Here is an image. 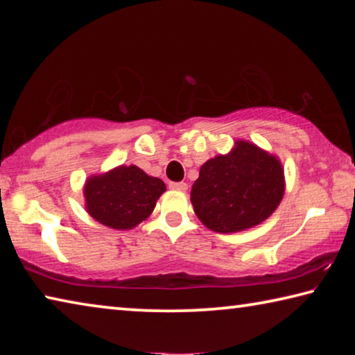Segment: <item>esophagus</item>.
Masks as SVG:
<instances>
[{
	"label": "esophagus",
	"mask_w": 355,
	"mask_h": 355,
	"mask_svg": "<svg viewBox=\"0 0 355 355\" xmlns=\"http://www.w3.org/2000/svg\"><path fill=\"white\" fill-rule=\"evenodd\" d=\"M169 188L173 189V191H182V192H184L186 189H188V184H186L184 182H171V183H169Z\"/></svg>",
	"instance_id": "esophagus-1"
}]
</instances>
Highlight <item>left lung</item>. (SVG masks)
I'll list each match as a JSON object with an SVG mask.
<instances>
[{"instance_id":"1","label":"left lung","mask_w":355,"mask_h":355,"mask_svg":"<svg viewBox=\"0 0 355 355\" xmlns=\"http://www.w3.org/2000/svg\"><path fill=\"white\" fill-rule=\"evenodd\" d=\"M280 161L255 144L236 141L227 155L200 167L191 202L203 225L218 233H235L261 224L284 197Z\"/></svg>"}]
</instances>
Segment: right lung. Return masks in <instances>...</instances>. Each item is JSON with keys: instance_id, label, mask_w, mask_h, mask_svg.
<instances>
[{"instance_id": "obj_1", "label": "right lung", "mask_w": 355, "mask_h": 355, "mask_svg": "<svg viewBox=\"0 0 355 355\" xmlns=\"http://www.w3.org/2000/svg\"><path fill=\"white\" fill-rule=\"evenodd\" d=\"M166 191L163 180L147 175L137 166H119L84 184L86 211L116 230H130L152 214Z\"/></svg>"}]
</instances>
